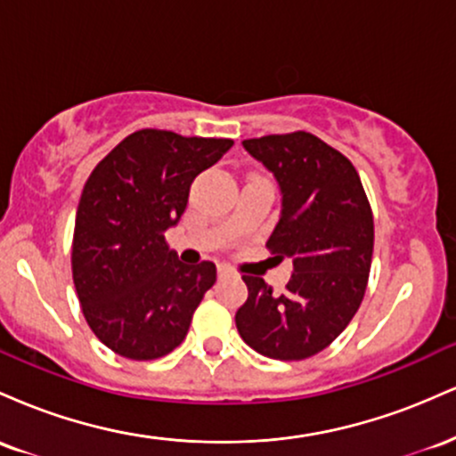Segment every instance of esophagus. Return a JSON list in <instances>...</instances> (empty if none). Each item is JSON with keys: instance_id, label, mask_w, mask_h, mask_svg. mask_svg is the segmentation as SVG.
<instances>
[{"instance_id": "1", "label": "esophagus", "mask_w": 456, "mask_h": 456, "mask_svg": "<svg viewBox=\"0 0 456 456\" xmlns=\"http://www.w3.org/2000/svg\"><path fill=\"white\" fill-rule=\"evenodd\" d=\"M227 274H232V268L224 264H218V276H227Z\"/></svg>"}]
</instances>
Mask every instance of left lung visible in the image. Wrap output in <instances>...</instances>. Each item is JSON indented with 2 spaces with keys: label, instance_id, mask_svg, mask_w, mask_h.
I'll use <instances>...</instances> for the list:
<instances>
[{
  "label": "left lung",
  "instance_id": "1",
  "mask_svg": "<svg viewBox=\"0 0 456 456\" xmlns=\"http://www.w3.org/2000/svg\"><path fill=\"white\" fill-rule=\"evenodd\" d=\"M281 188V218L268 240L274 259H291L282 294L244 274L248 297L235 326L248 347L274 360L326 349L360 308L373 257V212L358 171L338 150L297 130L242 141Z\"/></svg>",
  "mask_w": 456,
  "mask_h": 456
}]
</instances>
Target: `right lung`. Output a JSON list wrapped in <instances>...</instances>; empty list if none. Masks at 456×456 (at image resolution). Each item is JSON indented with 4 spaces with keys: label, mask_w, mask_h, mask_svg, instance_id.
I'll use <instances>...</instances> for the list:
<instances>
[{
    "label": "right lung",
    "mask_w": 456,
    "mask_h": 456,
    "mask_svg": "<svg viewBox=\"0 0 456 456\" xmlns=\"http://www.w3.org/2000/svg\"><path fill=\"white\" fill-rule=\"evenodd\" d=\"M232 145L143 128L87 177L72 238V281L87 326L115 354L156 360L186 338L216 265L182 264L165 232L184 214L192 180Z\"/></svg>",
    "instance_id": "1"
}]
</instances>
